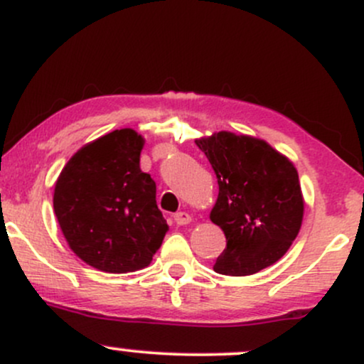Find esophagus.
Listing matches in <instances>:
<instances>
[{
  "label": "esophagus",
  "mask_w": 364,
  "mask_h": 364,
  "mask_svg": "<svg viewBox=\"0 0 364 364\" xmlns=\"http://www.w3.org/2000/svg\"><path fill=\"white\" fill-rule=\"evenodd\" d=\"M174 223L178 225H186L191 223V217L190 214H186V212H176V214H174Z\"/></svg>",
  "instance_id": "1"
}]
</instances>
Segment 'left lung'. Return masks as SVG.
Here are the masks:
<instances>
[{
	"label": "left lung",
	"mask_w": 364,
	"mask_h": 364,
	"mask_svg": "<svg viewBox=\"0 0 364 364\" xmlns=\"http://www.w3.org/2000/svg\"><path fill=\"white\" fill-rule=\"evenodd\" d=\"M219 183L210 220L225 235L214 270L252 275L282 258L301 228L304 202L294 164L267 141L231 132L196 140Z\"/></svg>",
	"instance_id": "obj_1"
}]
</instances>
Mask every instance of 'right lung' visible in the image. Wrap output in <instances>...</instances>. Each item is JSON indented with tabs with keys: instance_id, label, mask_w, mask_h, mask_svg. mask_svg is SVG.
<instances>
[{
	"instance_id": "1",
	"label": "right lung",
	"mask_w": 364,
	"mask_h": 364,
	"mask_svg": "<svg viewBox=\"0 0 364 364\" xmlns=\"http://www.w3.org/2000/svg\"><path fill=\"white\" fill-rule=\"evenodd\" d=\"M144 139L114 129L83 145L54 186V214L78 258L94 269H144L161 248L168 223L156 202V181L140 169Z\"/></svg>"
}]
</instances>
